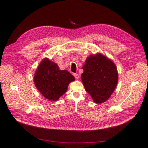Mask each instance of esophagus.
<instances>
[{"instance_id": "1", "label": "esophagus", "mask_w": 148, "mask_h": 148, "mask_svg": "<svg viewBox=\"0 0 148 148\" xmlns=\"http://www.w3.org/2000/svg\"><path fill=\"white\" fill-rule=\"evenodd\" d=\"M73 75H74V76H75V78H76V79H79V75H78V74H77V73H74Z\"/></svg>"}]
</instances>
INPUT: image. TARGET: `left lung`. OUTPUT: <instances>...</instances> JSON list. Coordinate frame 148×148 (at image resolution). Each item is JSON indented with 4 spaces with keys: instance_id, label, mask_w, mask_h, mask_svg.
Here are the masks:
<instances>
[{
    "instance_id": "left-lung-1",
    "label": "left lung",
    "mask_w": 148,
    "mask_h": 148,
    "mask_svg": "<svg viewBox=\"0 0 148 148\" xmlns=\"http://www.w3.org/2000/svg\"><path fill=\"white\" fill-rule=\"evenodd\" d=\"M81 79L86 92L94 102L102 103L113 92L118 82V72L115 64L100 53L91 54L82 67Z\"/></svg>"
}]
</instances>
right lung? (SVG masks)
I'll return each instance as SVG.
<instances>
[{"label": "right lung", "instance_id": "add662e5", "mask_svg": "<svg viewBox=\"0 0 148 148\" xmlns=\"http://www.w3.org/2000/svg\"><path fill=\"white\" fill-rule=\"evenodd\" d=\"M75 80L67 70H61L56 63L44 58L34 76L35 86L46 99L57 101L67 90L69 84Z\"/></svg>", "mask_w": 148, "mask_h": 148}]
</instances>
